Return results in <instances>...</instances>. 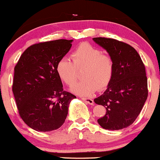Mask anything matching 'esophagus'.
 <instances>
[{"mask_svg": "<svg viewBox=\"0 0 160 160\" xmlns=\"http://www.w3.org/2000/svg\"><path fill=\"white\" fill-rule=\"evenodd\" d=\"M82 100H83L86 103L89 105H94V102L92 99H89V98H81Z\"/></svg>", "mask_w": 160, "mask_h": 160, "instance_id": "obj_1", "label": "esophagus"}]
</instances>
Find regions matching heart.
<instances>
[{
  "instance_id": "1",
  "label": "heart",
  "mask_w": 160,
  "mask_h": 160,
  "mask_svg": "<svg viewBox=\"0 0 160 160\" xmlns=\"http://www.w3.org/2000/svg\"><path fill=\"white\" fill-rule=\"evenodd\" d=\"M72 61L63 57L56 64V73L68 86L77 80V70L83 69V80L75 84L72 92L83 96H89L96 90H103L111 83L114 74V62L110 56L101 49L87 42L80 44L71 53Z\"/></svg>"
}]
</instances>
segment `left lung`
I'll return each mask as SVG.
<instances>
[{
  "label": "left lung",
  "instance_id": "1",
  "mask_svg": "<svg viewBox=\"0 0 160 160\" xmlns=\"http://www.w3.org/2000/svg\"><path fill=\"white\" fill-rule=\"evenodd\" d=\"M108 52L114 62V74L108 88L94 102L106 107L97 120L106 130H120L132 124L148 96L145 66L132 46L114 38H92Z\"/></svg>",
  "mask_w": 160,
  "mask_h": 160
}]
</instances>
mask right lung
Segmentation results:
<instances>
[{"label":"right lung","instance_id":"add662e5","mask_svg":"<svg viewBox=\"0 0 160 160\" xmlns=\"http://www.w3.org/2000/svg\"><path fill=\"white\" fill-rule=\"evenodd\" d=\"M72 42L58 39L34 44L16 64L12 90L21 118L35 131L59 128L68 116L70 102L76 98L63 89L55 69Z\"/></svg>","mask_w":160,"mask_h":160}]
</instances>
